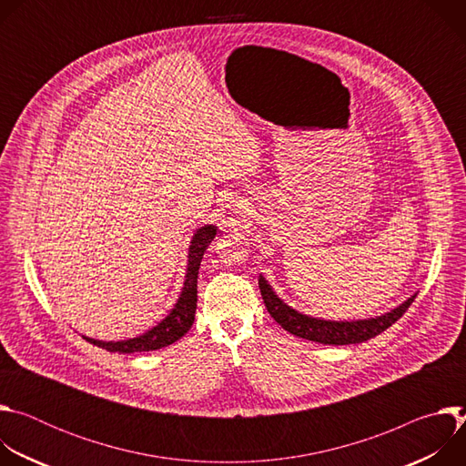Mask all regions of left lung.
<instances>
[{"mask_svg": "<svg viewBox=\"0 0 466 466\" xmlns=\"http://www.w3.org/2000/svg\"><path fill=\"white\" fill-rule=\"evenodd\" d=\"M258 286H259L265 308H268L271 317L284 329H288L289 334L308 339V341H313V343L336 345V347L338 345H356V343H363V341L376 338L390 324H394L398 319H400L417 297V293H415L408 300H404L400 306H396L394 309L376 315V317H370V319L329 320V319L311 317V315L293 309L275 293L271 284L261 275L258 279Z\"/></svg>", "mask_w": 466, "mask_h": 466, "instance_id": "1", "label": "left lung"}]
</instances>
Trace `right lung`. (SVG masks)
Wrapping results in <instances>:
<instances>
[{
    "label": "right lung",
    "mask_w": 466,
    "mask_h": 466,
    "mask_svg": "<svg viewBox=\"0 0 466 466\" xmlns=\"http://www.w3.org/2000/svg\"><path fill=\"white\" fill-rule=\"evenodd\" d=\"M218 234L216 225H205L197 228L187 248V265H186V277L182 284V291L178 295V300L171 308V311L146 334L137 336L132 339H121V341H99L83 336L88 343L105 349L108 352H119V354H135V352H151L164 349L167 345H173L180 338L187 334L195 320V309H197V277L198 268H201V259L208 248V245L214 241Z\"/></svg>",
    "instance_id": "right-lung-1"
}]
</instances>
